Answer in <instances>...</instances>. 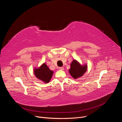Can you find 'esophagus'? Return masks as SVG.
<instances>
[{"label":"esophagus","instance_id":"obj_1","mask_svg":"<svg viewBox=\"0 0 122 122\" xmlns=\"http://www.w3.org/2000/svg\"><path fill=\"white\" fill-rule=\"evenodd\" d=\"M59 69H60V70L63 71V70H64V67H59Z\"/></svg>","mask_w":122,"mask_h":122}]
</instances>
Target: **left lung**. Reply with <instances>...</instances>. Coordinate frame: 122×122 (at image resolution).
I'll use <instances>...</instances> for the list:
<instances>
[{"mask_svg": "<svg viewBox=\"0 0 122 122\" xmlns=\"http://www.w3.org/2000/svg\"><path fill=\"white\" fill-rule=\"evenodd\" d=\"M87 70V66H81L79 63L74 60L71 64V68L69 72L74 79L81 77Z\"/></svg>", "mask_w": 122, "mask_h": 122, "instance_id": "left-lung-1", "label": "left lung"}]
</instances>
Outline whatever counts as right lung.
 <instances>
[{
  "mask_svg": "<svg viewBox=\"0 0 122 122\" xmlns=\"http://www.w3.org/2000/svg\"><path fill=\"white\" fill-rule=\"evenodd\" d=\"M34 74L38 79L45 83H48L53 76V71H51L48 66L44 63L40 68L34 69Z\"/></svg>",
  "mask_w": 122,
  "mask_h": 122,
  "instance_id": "obj_1",
  "label": "right lung"
}]
</instances>
